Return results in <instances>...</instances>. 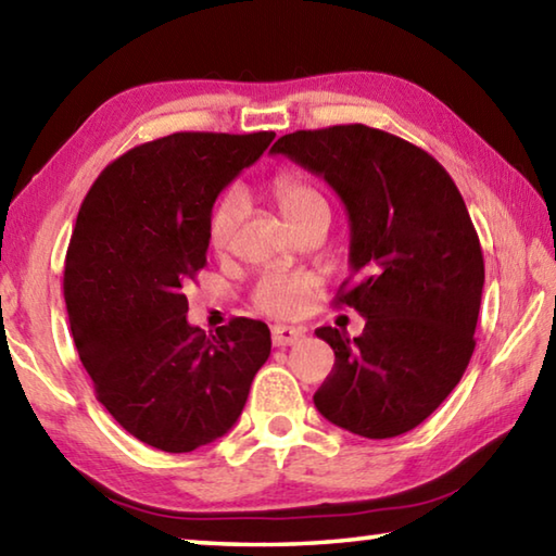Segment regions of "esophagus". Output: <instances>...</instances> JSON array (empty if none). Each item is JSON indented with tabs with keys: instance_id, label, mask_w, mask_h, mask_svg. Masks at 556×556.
Returning <instances> with one entry per match:
<instances>
[{
	"instance_id": "esophagus-1",
	"label": "esophagus",
	"mask_w": 556,
	"mask_h": 556,
	"mask_svg": "<svg viewBox=\"0 0 556 556\" xmlns=\"http://www.w3.org/2000/svg\"><path fill=\"white\" fill-rule=\"evenodd\" d=\"M301 338H304V331L301 328H291V326H275L271 328V343L277 348H285V345H294L299 343Z\"/></svg>"
}]
</instances>
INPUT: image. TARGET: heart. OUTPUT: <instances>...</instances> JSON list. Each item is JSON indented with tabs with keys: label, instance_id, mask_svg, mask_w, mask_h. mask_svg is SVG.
Wrapping results in <instances>:
<instances>
[{
	"label": "heart",
	"instance_id": "obj_1",
	"mask_svg": "<svg viewBox=\"0 0 556 556\" xmlns=\"http://www.w3.org/2000/svg\"><path fill=\"white\" fill-rule=\"evenodd\" d=\"M271 193L279 203L281 213L287 215L289 223H299L304 215H308L316 208L326 205V199L318 193L306 178L296 174H279L271 181ZM244 201L238 191L223 193L218 203L213 205L211 218H208V242L213 252H228L238 232V225L242 220ZM314 277L306 271H289V269H267L262 271L260 279L252 289V301L260 312L291 318L304 312L308 299H312Z\"/></svg>",
	"mask_w": 556,
	"mask_h": 556
}]
</instances>
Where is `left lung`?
Masks as SVG:
<instances>
[{"mask_svg": "<svg viewBox=\"0 0 556 556\" xmlns=\"http://www.w3.org/2000/svg\"><path fill=\"white\" fill-rule=\"evenodd\" d=\"M275 154L324 176L351 218V267L336 306L365 318L357 338L331 326L333 370L314 394L336 427L392 439L419 427L476 348L483 252L454 178L407 139L368 125L299 129Z\"/></svg>", "mask_w": 556, "mask_h": 556, "instance_id": "1", "label": "left lung"}]
</instances>
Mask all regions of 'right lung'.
Listing matches in <instances>:
<instances>
[{"instance_id":"obj_1","label":"right lung","mask_w":556,"mask_h":556,"mask_svg":"<svg viewBox=\"0 0 556 556\" xmlns=\"http://www.w3.org/2000/svg\"><path fill=\"white\" fill-rule=\"evenodd\" d=\"M275 131H176L102 168L80 205L63 296L98 402L131 437L168 454L211 444L242 414L271 351L267 324L232 318L215 336L186 321L205 267L218 193Z\"/></svg>"}]
</instances>
